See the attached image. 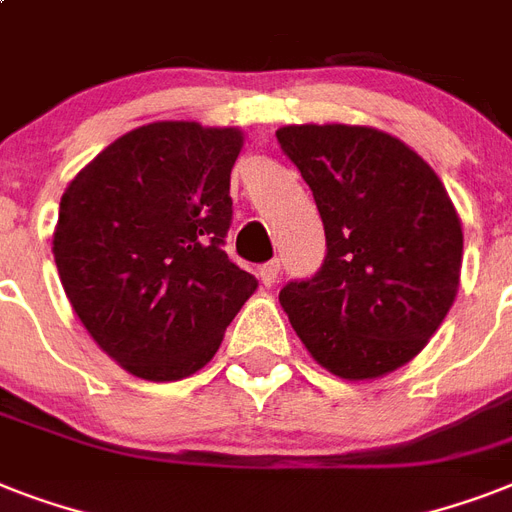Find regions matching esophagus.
<instances>
[{"label": "esophagus", "instance_id": "esophagus-1", "mask_svg": "<svg viewBox=\"0 0 512 512\" xmlns=\"http://www.w3.org/2000/svg\"><path fill=\"white\" fill-rule=\"evenodd\" d=\"M279 263H276V260H273V263H265V265H260V281H263L265 287H273V284H276V281H279Z\"/></svg>", "mask_w": 512, "mask_h": 512}]
</instances>
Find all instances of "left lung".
I'll return each mask as SVG.
<instances>
[{"instance_id": "1", "label": "left lung", "mask_w": 512, "mask_h": 512, "mask_svg": "<svg viewBox=\"0 0 512 512\" xmlns=\"http://www.w3.org/2000/svg\"><path fill=\"white\" fill-rule=\"evenodd\" d=\"M284 154L311 185L327 257L279 303L316 361L340 380L409 364L460 289L462 223L417 151L364 124H287Z\"/></svg>"}]
</instances>
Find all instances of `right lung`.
<instances>
[{"label":"right lung","instance_id":"add662e5","mask_svg":"<svg viewBox=\"0 0 512 512\" xmlns=\"http://www.w3.org/2000/svg\"><path fill=\"white\" fill-rule=\"evenodd\" d=\"M239 127L151 122L103 148L60 199L52 255L92 340L140 380L209 364L257 279L223 252Z\"/></svg>","mask_w":512,"mask_h":512}]
</instances>
